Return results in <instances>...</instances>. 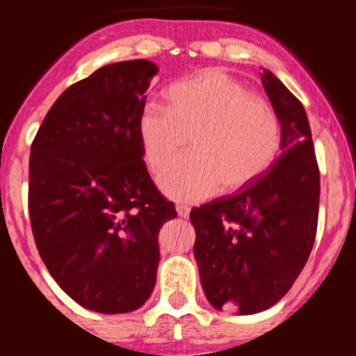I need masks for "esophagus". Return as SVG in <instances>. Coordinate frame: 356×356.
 Returning <instances> with one entry per match:
<instances>
[{
  "mask_svg": "<svg viewBox=\"0 0 356 356\" xmlns=\"http://www.w3.org/2000/svg\"><path fill=\"white\" fill-rule=\"evenodd\" d=\"M188 205L187 203H176V212L180 217H188Z\"/></svg>",
  "mask_w": 356,
  "mask_h": 356,
  "instance_id": "obj_1",
  "label": "esophagus"
}]
</instances>
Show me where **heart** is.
I'll use <instances>...</instances> for the list:
<instances>
[{"mask_svg": "<svg viewBox=\"0 0 356 356\" xmlns=\"http://www.w3.org/2000/svg\"><path fill=\"white\" fill-rule=\"evenodd\" d=\"M168 106L146 103L137 119L143 156L160 172L181 147L193 149L169 165L160 187L175 200H201L217 188L237 191L271 168L282 149L278 115L237 78L207 69L165 90Z\"/></svg>", "mask_w": 356, "mask_h": 356, "instance_id": "1", "label": "heart"}]
</instances>
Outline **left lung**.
Listing matches in <instances>:
<instances>
[{
    "label": "left lung",
    "mask_w": 356,
    "mask_h": 356,
    "mask_svg": "<svg viewBox=\"0 0 356 356\" xmlns=\"http://www.w3.org/2000/svg\"><path fill=\"white\" fill-rule=\"evenodd\" d=\"M282 124V156L232 196L191 210L207 300L241 316L267 310L303 271L317 232L319 168L303 105L271 71L260 74Z\"/></svg>",
    "instance_id": "1"
}]
</instances>
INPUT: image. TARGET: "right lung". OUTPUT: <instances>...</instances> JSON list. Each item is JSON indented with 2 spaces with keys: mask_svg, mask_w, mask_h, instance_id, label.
<instances>
[{
  "mask_svg": "<svg viewBox=\"0 0 356 356\" xmlns=\"http://www.w3.org/2000/svg\"><path fill=\"white\" fill-rule=\"evenodd\" d=\"M156 72L149 60L103 65L58 96L31 143L28 210L37 250L56 284L94 312L146 303L159 232L176 217L151 180L137 134Z\"/></svg>",
  "mask_w": 356,
  "mask_h": 356,
  "instance_id": "right-lung-1",
  "label": "right lung"
}]
</instances>
